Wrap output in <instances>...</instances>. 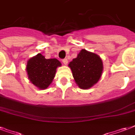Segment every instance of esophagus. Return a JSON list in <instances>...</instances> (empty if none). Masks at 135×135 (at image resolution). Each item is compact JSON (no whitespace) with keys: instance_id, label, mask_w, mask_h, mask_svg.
Listing matches in <instances>:
<instances>
[{"instance_id":"1","label":"esophagus","mask_w":135,"mask_h":135,"mask_svg":"<svg viewBox=\"0 0 135 135\" xmlns=\"http://www.w3.org/2000/svg\"><path fill=\"white\" fill-rule=\"evenodd\" d=\"M62 62H63L64 64H68V60L66 59H64L62 60Z\"/></svg>"}]
</instances>
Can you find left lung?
<instances>
[{
  "mask_svg": "<svg viewBox=\"0 0 135 135\" xmlns=\"http://www.w3.org/2000/svg\"><path fill=\"white\" fill-rule=\"evenodd\" d=\"M74 80L79 88L88 89L99 80L103 71V64L98 55L82 50L78 57L69 64Z\"/></svg>",
  "mask_w": 135,
  "mask_h": 135,
  "instance_id": "left-lung-1",
  "label": "left lung"
}]
</instances>
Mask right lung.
I'll return each mask as SVG.
<instances>
[{"label":"right lung","mask_w":135,"mask_h":135,"mask_svg":"<svg viewBox=\"0 0 135 135\" xmlns=\"http://www.w3.org/2000/svg\"><path fill=\"white\" fill-rule=\"evenodd\" d=\"M61 66L57 59H45L41 54L31 58L27 62L26 71L33 84L40 89H46L52 82L56 69Z\"/></svg>","instance_id":"add662e5"}]
</instances>
